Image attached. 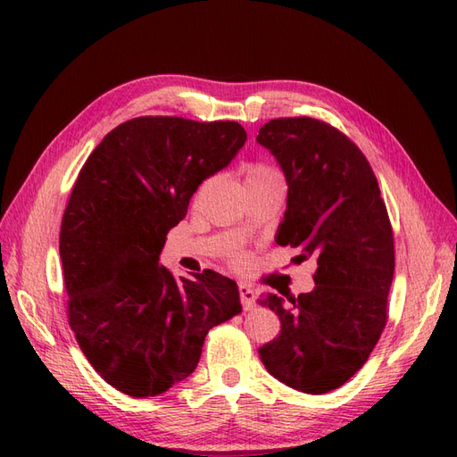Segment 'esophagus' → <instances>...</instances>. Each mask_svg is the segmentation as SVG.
<instances>
[{
    "label": "esophagus",
    "instance_id": "obj_1",
    "mask_svg": "<svg viewBox=\"0 0 457 457\" xmlns=\"http://www.w3.org/2000/svg\"><path fill=\"white\" fill-rule=\"evenodd\" d=\"M239 295H241V304L245 310L256 308V293L249 285H239Z\"/></svg>",
    "mask_w": 457,
    "mask_h": 457
}]
</instances>
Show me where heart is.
<instances>
[{"mask_svg":"<svg viewBox=\"0 0 457 457\" xmlns=\"http://www.w3.org/2000/svg\"><path fill=\"white\" fill-rule=\"evenodd\" d=\"M276 178H281L278 170H273L271 166H266V164H246L245 166V184L246 181H256V179H276ZM233 260L236 262H241V258L236 254L233 256Z\"/></svg>","mask_w":457,"mask_h":457,"instance_id":"b5f03b06","label":"heart"}]
</instances>
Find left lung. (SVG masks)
Segmentation results:
<instances>
[{"mask_svg": "<svg viewBox=\"0 0 457 457\" xmlns=\"http://www.w3.org/2000/svg\"><path fill=\"white\" fill-rule=\"evenodd\" d=\"M256 141L289 186L276 243L318 262L310 293L262 301L279 316L281 333L258 354L287 386L323 395L360 371L385 329L393 228L368 159L337 128L308 116L276 119Z\"/></svg>", "mask_w": 457, "mask_h": 457, "instance_id": "left-lung-1", "label": "left lung"}]
</instances>
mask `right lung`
I'll return each mask as SVG.
<instances>
[{
    "label": "right lung",
    "mask_w": 457,
    "mask_h": 457,
    "mask_svg": "<svg viewBox=\"0 0 457 457\" xmlns=\"http://www.w3.org/2000/svg\"><path fill=\"white\" fill-rule=\"evenodd\" d=\"M245 141L231 120L139 116L103 137L78 174L59 237L69 323L94 370L128 396L184 381L206 333L241 312L233 279L204 270L176 281L159 258L193 193Z\"/></svg>",
    "instance_id": "right-lung-1"
}]
</instances>
